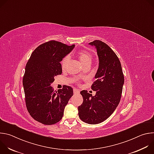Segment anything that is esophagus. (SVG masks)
Returning <instances> with one entry per match:
<instances>
[{"instance_id":"obj_1","label":"esophagus","mask_w":154,"mask_h":154,"mask_svg":"<svg viewBox=\"0 0 154 154\" xmlns=\"http://www.w3.org/2000/svg\"><path fill=\"white\" fill-rule=\"evenodd\" d=\"M73 91H74V94H79L80 93V91L78 89H77V88H74Z\"/></svg>"}]
</instances>
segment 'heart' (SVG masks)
I'll use <instances>...</instances> for the list:
<instances>
[{
    "instance_id": "obj_1",
    "label": "heart",
    "mask_w": 154,
    "mask_h": 154,
    "mask_svg": "<svg viewBox=\"0 0 154 154\" xmlns=\"http://www.w3.org/2000/svg\"><path fill=\"white\" fill-rule=\"evenodd\" d=\"M79 58L80 60L81 63L83 64V65H85L86 64H91L92 61V55L87 51H82L80 52L78 55ZM69 57L68 56H66L63 58V59L61 61V66L62 68H64L66 67V66L67 65L68 62L69 61Z\"/></svg>"
}]
</instances>
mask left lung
Listing matches in <instances>:
<instances>
[{
	"mask_svg": "<svg viewBox=\"0 0 154 154\" xmlns=\"http://www.w3.org/2000/svg\"><path fill=\"white\" fill-rule=\"evenodd\" d=\"M89 45L96 48L99 61L96 80L91 85V89L96 93L93 96L86 90L82 91L83 102L78 107V111L82 121L97 124L110 116L118 106L124 77L118 57L106 44L95 40Z\"/></svg>",
	"mask_w": 154,
	"mask_h": 154,
	"instance_id": "obj_1",
	"label": "left lung"
}]
</instances>
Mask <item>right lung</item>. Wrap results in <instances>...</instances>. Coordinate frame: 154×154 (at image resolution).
<instances>
[{"label":"right lung","mask_w":154,"mask_h":154,"mask_svg":"<svg viewBox=\"0 0 154 154\" xmlns=\"http://www.w3.org/2000/svg\"><path fill=\"white\" fill-rule=\"evenodd\" d=\"M74 47L52 40L36 48L27 63L23 80L26 104L30 116L40 123L52 125L59 122L73 95L69 86L64 85L57 91L51 84L62 73L60 61Z\"/></svg>","instance_id":"obj_1"}]
</instances>
